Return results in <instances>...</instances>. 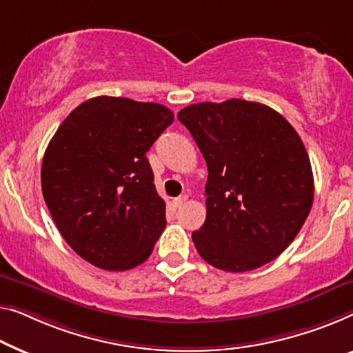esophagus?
I'll return each instance as SVG.
<instances>
[{
  "mask_svg": "<svg viewBox=\"0 0 353 353\" xmlns=\"http://www.w3.org/2000/svg\"><path fill=\"white\" fill-rule=\"evenodd\" d=\"M187 199H188L187 194H181V196H177V198L172 199V206H174V208H181L182 204L187 201Z\"/></svg>",
  "mask_w": 353,
  "mask_h": 353,
  "instance_id": "34e87169",
  "label": "esophagus"
}]
</instances>
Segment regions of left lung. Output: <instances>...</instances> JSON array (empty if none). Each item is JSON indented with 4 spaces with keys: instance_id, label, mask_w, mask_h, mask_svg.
Returning <instances> with one entry per match:
<instances>
[{
    "instance_id": "8db88e82",
    "label": "left lung",
    "mask_w": 353,
    "mask_h": 353,
    "mask_svg": "<svg viewBox=\"0 0 353 353\" xmlns=\"http://www.w3.org/2000/svg\"><path fill=\"white\" fill-rule=\"evenodd\" d=\"M206 160V220L192 239L204 261L256 270L292 244L314 201L311 161L293 126L265 104L227 99L177 114Z\"/></svg>"
}]
</instances>
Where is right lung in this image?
<instances>
[{
  "instance_id": "obj_1",
  "label": "right lung",
  "mask_w": 353,
  "mask_h": 353,
  "mask_svg": "<svg viewBox=\"0 0 353 353\" xmlns=\"http://www.w3.org/2000/svg\"><path fill=\"white\" fill-rule=\"evenodd\" d=\"M174 114L157 103L97 97L79 104L47 145L46 204L63 239L93 266L144 263L166 227L147 150Z\"/></svg>"
}]
</instances>
